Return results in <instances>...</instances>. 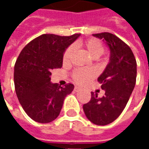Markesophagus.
<instances>
[{
	"instance_id": "1",
	"label": "esophagus",
	"mask_w": 149,
	"mask_h": 149,
	"mask_svg": "<svg viewBox=\"0 0 149 149\" xmlns=\"http://www.w3.org/2000/svg\"><path fill=\"white\" fill-rule=\"evenodd\" d=\"M74 91L75 92H79V91H81V88L77 87V86H76L74 88Z\"/></svg>"
}]
</instances>
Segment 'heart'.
<instances>
[{"mask_svg":"<svg viewBox=\"0 0 149 149\" xmlns=\"http://www.w3.org/2000/svg\"><path fill=\"white\" fill-rule=\"evenodd\" d=\"M82 45L84 46L88 53L94 59H97L104 53V45L99 40L89 39L82 42ZM74 52V47L72 45L69 46L63 56V62L64 64H68L70 62L72 53ZM95 77V72L92 69L86 68H79L75 70L72 77L76 83L79 84H84L90 81L91 79Z\"/></svg>","mask_w":149,"mask_h":149,"instance_id":"heart-1","label":"heart"}]
</instances>
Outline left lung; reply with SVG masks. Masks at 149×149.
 <instances>
[{"label":"left lung","mask_w":149,"mask_h":149,"mask_svg":"<svg viewBox=\"0 0 149 149\" xmlns=\"http://www.w3.org/2000/svg\"><path fill=\"white\" fill-rule=\"evenodd\" d=\"M102 39L110 50L109 62L97 81L104 96L91 93L90 101L83 105L84 114L97 125H109L121 114L134 89L136 61L133 52L123 40L109 33L93 34Z\"/></svg>","instance_id":"obj_1"}]
</instances>
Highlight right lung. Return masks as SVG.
<instances>
[{
    "label": "right lung",
    "instance_id": "obj_1",
    "mask_svg": "<svg viewBox=\"0 0 149 149\" xmlns=\"http://www.w3.org/2000/svg\"><path fill=\"white\" fill-rule=\"evenodd\" d=\"M80 34L61 37L43 34L22 49L14 67L16 93L27 115L38 123H49L60 114L72 84L61 87L51 82L52 70L61 68L65 50Z\"/></svg>",
    "mask_w": 149,
    "mask_h": 149
}]
</instances>
